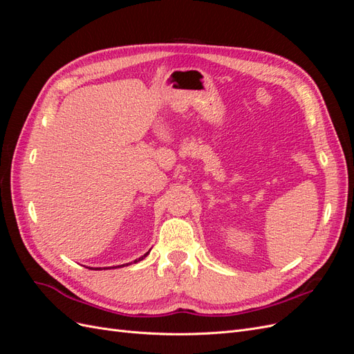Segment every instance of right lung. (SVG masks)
Here are the masks:
<instances>
[{
    "label": "right lung",
    "instance_id": "right-lung-1",
    "mask_svg": "<svg viewBox=\"0 0 354 354\" xmlns=\"http://www.w3.org/2000/svg\"><path fill=\"white\" fill-rule=\"evenodd\" d=\"M147 254H149V252H146L145 255H142V257H140V259H137V260H134V263H138V261H142V260L145 259V257H147ZM128 264H130V263H127V266H128ZM124 266H125V264H122V266H118V267H124ZM113 267H116V266H113ZM106 269H112V267H104V270H106ZM91 270H102V269H100V267H97V269H91Z\"/></svg>",
    "mask_w": 354,
    "mask_h": 354
}]
</instances>
